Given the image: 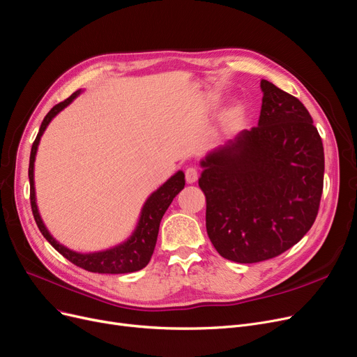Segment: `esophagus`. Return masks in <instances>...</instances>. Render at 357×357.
I'll return each mask as SVG.
<instances>
[{
    "label": "esophagus",
    "mask_w": 357,
    "mask_h": 357,
    "mask_svg": "<svg viewBox=\"0 0 357 357\" xmlns=\"http://www.w3.org/2000/svg\"><path fill=\"white\" fill-rule=\"evenodd\" d=\"M185 179H187V183H194L198 179V170L195 167H188L185 170Z\"/></svg>",
    "instance_id": "1"
}]
</instances>
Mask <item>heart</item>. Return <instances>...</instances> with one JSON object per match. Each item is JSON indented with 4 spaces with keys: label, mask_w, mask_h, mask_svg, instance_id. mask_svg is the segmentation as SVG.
I'll return each mask as SVG.
<instances>
[{
    "label": "heart",
    "mask_w": 357,
    "mask_h": 357,
    "mask_svg": "<svg viewBox=\"0 0 357 357\" xmlns=\"http://www.w3.org/2000/svg\"><path fill=\"white\" fill-rule=\"evenodd\" d=\"M235 112H236L235 107H231V109H230V115H235Z\"/></svg>",
    "instance_id": "heart-1"
}]
</instances>
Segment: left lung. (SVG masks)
Wrapping results in <instances>:
<instances>
[{
    "label": "left lung",
    "instance_id": "1",
    "mask_svg": "<svg viewBox=\"0 0 357 357\" xmlns=\"http://www.w3.org/2000/svg\"><path fill=\"white\" fill-rule=\"evenodd\" d=\"M258 127L201 159L208 238L223 258L252 264L283 254L312 227L324 147L303 103L261 80Z\"/></svg>",
    "mask_w": 357,
    "mask_h": 357
}]
</instances>
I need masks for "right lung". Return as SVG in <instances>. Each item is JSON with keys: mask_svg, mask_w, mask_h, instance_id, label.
Returning a JSON list of instances; mask_svg holds the SVG:
<instances>
[{"mask_svg": "<svg viewBox=\"0 0 357 357\" xmlns=\"http://www.w3.org/2000/svg\"><path fill=\"white\" fill-rule=\"evenodd\" d=\"M82 93V90L74 91L73 95L55 105L52 109L46 114V116L42 121V126L39 128V132L36 135V140L32 146V151H30V162H29V181H30V204H32V211L35 222L40 230L43 238L48 241L55 250L66 257L68 261L77 267H82L91 273H102V274H123V273H134L144 268L153 255L154 246H156L158 235H159V226L163 214L166 213L167 207L172 203L174 198L183 190L185 187V175L182 170L170 176L160 188H158L154 192L150 194V197L146 199V203L142 208L140 219L137 222V226L131 236L123 241L122 243L109 248V250L98 251V252H89L82 254L75 252L70 248L59 243L46 229L42 217L39 214V208L36 204V191H35V159L38 147L40 143V137L43 135L46 127L50 126V122L67 107L77 96Z\"/></svg>", "mask_w": 357, "mask_h": 357, "instance_id": "1", "label": "right lung"}]
</instances>
